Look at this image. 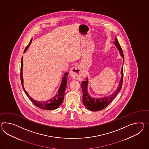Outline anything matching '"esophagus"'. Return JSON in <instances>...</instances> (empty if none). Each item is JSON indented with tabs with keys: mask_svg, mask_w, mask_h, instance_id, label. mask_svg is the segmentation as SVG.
<instances>
[{
	"mask_svg": "<svg viewBox=\"0 0 149 149\" xmlns=\"http://www.w3.org/2000/svg\"><path fill=\"white\" fill-rule=\"evenodd\" d=\"M70 75L75 80H79L84 76L82 70L79 66L74 67L70 72Z\"/></svg>",
	"mask_w": 149,
	"mask_h": 149,
	"instance_id": "obj_1",
	"label": "esophagus"
}]
</instances>
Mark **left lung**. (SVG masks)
<instances>
[{
  "instance_id": "left-lung-1",
  "label": "left lung",
  "mask_w": 149,
  "mask_h": 149,
  "mask_svg": "<svg viewBox=\"0 0 149 149\" xmlns=\"http://www.w3.org/2000/svg\"><path fill=\"white\" fill-rule=\"evenodd\" d=\"M118 50L120 52L121 56L123 58V65L124 62V54L122 52V49L120 47L118 41L117 39H115V41L114 42ZM121 77L120 80V83L118 84V87L113 94L110 95L108 97H105L103 98H95L91 97L89 94L88 92V78H87L86 81H83L81 84V87L83 91V103L85 107L88 109L89 110L93 111H98L100 110H101L102 109H104L109 104L113 101L114 98L116 97V96L119 93L122 86L123 84V66H122L121 69Z\"/></svg>"
}]
</instances>
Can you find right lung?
I'll return each mask as SVG.
<instances>
[{
    "mask_svg": "<svg viewBox=\"0 0 149 149\" xmlns=\"http://www.w3.org/2000/svg\"><path fill=\"white\" fill-rule=\"evenodd\" d=\"M32 39L29 42V44L27 46V47L25 48L24 52L25 53L28 48L29 47L30 45L31 44ZM28 48H27L26 47ZM22 67H23V61H22V62H21V68H20V79H21V82H22V87L24 89V92L28 96L31 101L33 103L34 105L36 106L37 107L39 108L40 109H44V110H55L57 109L60 105H61L64 99V96H65V91L66 87H67V76L68 73H65L64 74V76L62 78V80L61 84L60 85V87L58 89V93L55 95L54 97L49 99V100L46 101H38L34 100V99L31 97L29 95L27 94V93L25 91L24 84H23V77H22Z\"/></svg>",
    "mask_w": 149,
    "mask_h": 149,
    "instance_id": "obj_1",
    "label": "right lung"
}]
</instances>
